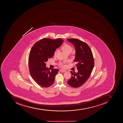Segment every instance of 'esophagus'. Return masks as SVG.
<instances>
[{
	"instance_id": "obj_1",
	"label": "esophagus",
	"mask_w": 123,
	"mask_h": 123,
	"mask_svg": "<svg viewBox=\"0 0 123 123\" xmlns=\"http://www.w3.org/2000/svg\"><path fill=\"white\" fill-rule=\"evenodd\" d=\"M60 71H61V72H66V71L65 70H63V69H60L59 70Z\"/></svg>"
}]
</instances>
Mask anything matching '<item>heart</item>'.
Returning a JSON list of instances; mask_svg holds the SVG:
<instances>
[{"label": "heart", "instance_id": "b5f03b06", "mask_svg": "<svg viewBox=\"0 0 123 123\" xmlns=\"http://www.w3.org/2000/svg\"><path fill=\"white\" fill-rule=\"evenodd\" d=\"M61 49L63 52H64L65 54H69L71 52H72L73 50V49L72 48V47L70 45H69L68 44H64L61 48ZM58 50H56L55 51L54 53V55L55 56H56V55H57V53H58ZM68 62V61L66 60L65 61H64L63 62H60L59 63V67L61 68H64L65 67V64L66 63H67Z\"/></svg>", "mask_w": 123, "mask_h": 123}]
</instances>
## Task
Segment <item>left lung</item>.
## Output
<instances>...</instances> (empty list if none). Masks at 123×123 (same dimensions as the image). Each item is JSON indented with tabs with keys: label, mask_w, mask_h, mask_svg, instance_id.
<instances>
[{
	"label": "left lung",
	"mask_w": 123,
	"mask_h": 123,
	"mask_svg": "<svg viewBox=\"0 0 123 123\" xmlns=\"http://www.w3.org/2000/svg\"><path fill=\"white\" fill-rule=\"evenodd\" d=\"M75 49L74 62L78 72L71 71L72 74L67 83L73 87H80L86 82L91 75L94 66V59L91 50L86 43L77 38H68Z\"/></svg>",
	"instance_id": "8db88e82"
}]
</instances>
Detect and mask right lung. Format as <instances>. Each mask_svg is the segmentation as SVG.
Segmentation results:
<instances>
[{
    "label": "right lung",
    "instance_id": "right-lung-1",
    "mask_svg": "<svg viewBox=\"0 0 123 123\" xmlns=\"http://www.w3.org/2000/svg\"><path fill=\"white\" fill-rule=\"evenodd\" d=\"M63 40L44 38L35 43L31 50L28 58L30 74L38 85L44 87L53 84L58 69H49L46 62L53 56L56 49L61 46Z\"/></svg>",
    "mask_w": 123,
    "mask_h": 123
}]
</instances>
